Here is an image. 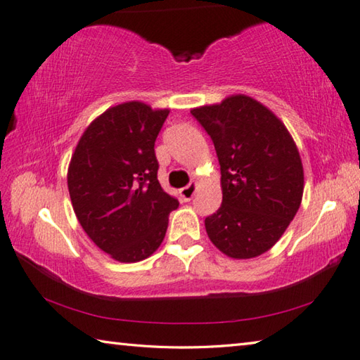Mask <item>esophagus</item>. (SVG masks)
I'll use <instances>...</instances> for the list:
<instances>
[{"instance_id": "esophagus-1", "label": "esophagus", "mask_w": 360, "mask_h": 360, "mask_svg": "<svg viewBox=\"0 0 360 360\" xmlns=\"http://www.w3.org/2000/svg\"><path fill=\"white\" fill-rule=\"evenodd\" d=\"M195 188H197V184H195V182H191V184H188V186L182 187L181 191H179V193H181V198L184 200V202H188V200H191V198L193 197Z\"/></svg>"}]
</instances>
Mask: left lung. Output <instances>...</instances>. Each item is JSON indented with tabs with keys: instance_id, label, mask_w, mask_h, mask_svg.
Listing matches in <instances>:
<instances>
[{
	"instance_id": "obj_1",
	"label": "left lung",
	"mask_w": 360,
	"mask_h": 360,
	"mask_svg": "<svg viewBox=\"0 0 360 360\" xmlns=\"http://www.w3.org/2000/svg\"><path fill=\"white\" fill-rule=\"evenodd\" d=\"M221 165L222 205L206 233L231 259H252L281 238L303 195L300 154L270 109L246 95L192 109Z\"/></svg>"
}]
</instances>
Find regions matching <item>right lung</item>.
<instances>
[{
  "mask_svg": "<svg viewBox=\"0 0 360 360\" xmlns=\"http://www.w3.org/2000/svg\"><path fill=\"white\" fill-rule=\"evenodd\" d=\"M168 114L141 101L109 108L71 157L68 191L79 224L101 251L125 264L157 251L179 206L157 179L154 146Z\"/></svg>",
  "mask_w": 360,
  "mask_h": 360,
  "instance_id": "obj_1",
  "label": "right lung"
}]
</instances>
